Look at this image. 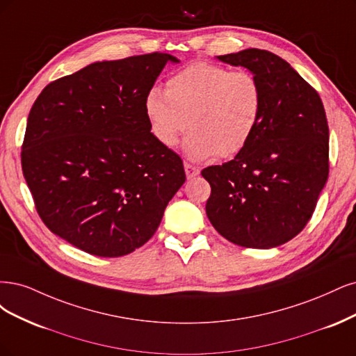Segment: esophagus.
Segmentation results:
<instances>
[{
  "instance_id": "1",
  "label": "esophagus",
  "mask_w": 356,
  "mask_h": 356,
  "mask_svg": "<svg viewBox=\"0 0 356 356\" xmlns=\"http://www.w3.org/2000/svg\"><path fill=\"white\" fill-rule=\"evenodd\" d=\"M185 171H186V177L192 179V177L200 175V167L189 164V163H185Z\"/></svg>"
}]
</instances>
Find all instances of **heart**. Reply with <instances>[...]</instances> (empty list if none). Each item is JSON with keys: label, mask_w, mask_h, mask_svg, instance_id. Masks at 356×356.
<instances>
[{"label": "heart", "mask_w": 356, "mask_h": 356, "mask_svg": "<svg viewBox=\"0 0 356 356\" xmlns=\"http://www.w3.org/2000/svg\"><path fill=\"white\" fill-rule=\"evenodd\" d=\"M145 112L159 145L173 147L189 130L185 152L195 161L231 158L253 139L263 113V88L250 71L193 62L171 75L165 91L149 88Z\"/></svg>", "instance_id": "1"}]
</instances>
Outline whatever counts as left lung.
I'll list each match as a JSON object with an SVG mask.
<instances>
[{"label":"left lung","instance_id":"obj_1","mask_svg":"<svg viewBox=\"0 0 356 356\" xmlns=\"http://www.w3.org/2000/svg\"><path fill=\"white\" fill-rule=\"evenodd\" d=\"M217 59L244 66L259 78L263 113L243 151L201 171L211 186L205 211L216 231L236 245L278 247L303 231L328 179L323 100L270 51L247 49Z\"/></svg>","mask_w":356,"mask_h":356}]
</instances>
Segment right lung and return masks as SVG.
Listing matches in <instances>:
<instances>
[{
  "mask_svg": "<svg viewBox=\"0 0 356 356\" xmlns=\"http://www.w3.org/2000/svg\"><path fill=\"white\" fill-rule=\"evenodd\" d=\"M167 53L96 62L45 87L31 108L22 171L44 225L99 257L152 238L185 183L181 158L156 142L145 97Z\"/></svg>",
  "mask_w": 356,
  "mask_h": 356,
  "instance_id": "1",
  "label": "right lung"
}]
</instances>
